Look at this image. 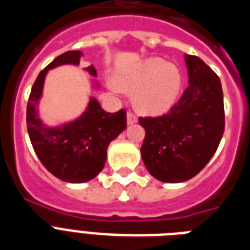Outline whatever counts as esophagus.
Segmentation results:
<instances>
[{"label":"esophagus","instance_id":"obj_1","mask_svg":"<svg viewBox=\"0 0 250 250\" xmlns=\"http://www.w3.org/2000/svg\"><path fill=\"white\" fill-rule=\"evenodd\" d=\"M126 119H127V125H133V124H135L138 121L137 116H135L133 112H127Z\"/></svg>","mask_w":250,"mask_h":250}]
</instances>
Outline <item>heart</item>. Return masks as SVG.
<instances>
[{
    "label": "heart",
    "mask_w": 250,
    "mask_h": 250,
    "mask_svg": "<svg viewBox=\"0 0 250 250\" xmlns=\"http://www.w3.org/2000/svg\"><path fill=\"white\" fill-rule=\"evenodd\" d=\"M116 83H108L113 93L137 91L135 105L148 115H160L170 108L178 97L181 73L174 64L160 58H149L134 69L116 76Z\"/></svg>",
    "instance_id": "obj_1"
}]
</instances>
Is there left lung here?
<instances>
[{"instance_id":"1","label":"left lung","mask_w":250,"mask_h":250,"mask_svg":"<svg viewBox=\"0 0 250 250\" xmlns=\"http://www.w3.org/2000/svg\"><path fill=\"white\" fill-rule=\"evenodd\" d=\"M188 87L170 112L141 117L146 137L142 160L149 174L165 183H179L200 173L213 157L225 131L221 80L195 55H185Z\"/></svg>"}]
</instances>
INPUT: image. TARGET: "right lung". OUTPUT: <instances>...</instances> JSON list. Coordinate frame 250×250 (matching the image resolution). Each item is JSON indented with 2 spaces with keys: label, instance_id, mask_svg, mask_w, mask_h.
<instances>
[{
  "label": "right lung",
  "instance_id": "right-lung-1",
  "mask_svg": "<svg viewBox=\"0 0 250 250\" xmlns=\"http://www.w3.org/2000/svg\"><path fill=\"white\" fill-rule=\"evenodd\" d=\"M83 53L71 50L57 57L40 72L27 104V129L36 155L57 178L68 183H83L95 178L104 167L109 143L126 129V111L109 113L91 97L83 115L59 126H47L39 116L45 77L49 69L63 64L79 65ZM97 77L94 65L85 68ZM94 85L98 86L97 81Z\"/></svg>",
  "mask_w": 250,
  "mask_h": 250
}]
</instances>
